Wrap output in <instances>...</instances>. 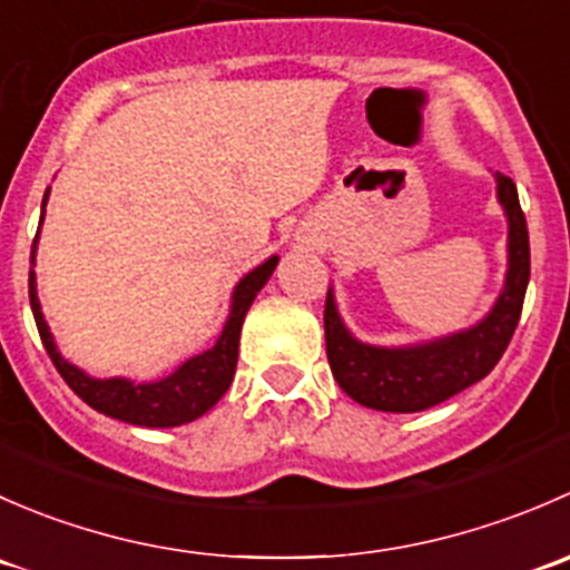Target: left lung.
<instances>
[{"mask_svg": "<svg viewBox=\"0 0 570 570\" xmlns=\"http://www.w3.org/2000/svg\"><path fill=\"white\" fill-rule=\"evenodd\" d=\"M499 204L508 212V281L497 306L480 325L419 347H370L350 336L325 297V347L333 377L355 402L375 411L413 413L474 386L499 364L513 338L530 284V234L513 178L497 174Z\"/></svg>", "mask_w": 570, "mask_h": 570, "instance_id": "8db88e82", "label": "left lung"}]
</instances>
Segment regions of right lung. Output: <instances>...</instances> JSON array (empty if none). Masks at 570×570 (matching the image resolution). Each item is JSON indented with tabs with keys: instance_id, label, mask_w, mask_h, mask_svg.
<instances>
[{
	"instance_id": "obj_1",
	"label": "right lung",
	"mask_w": 570,
	"mask_h": 570,
	"mask_svg": "<svg viewBox=\"0 0 570 570\" xmlns=\"http://www.w3.org/2000/svg\"><path fill=\"white\" fill-rule=\"evenodd\" d=\"M49 195V189H46ZM43 195V206H46ZM43 220V215H40ZM38 243V237H36ZM36 243H32L30 262H36ZM278 256L267 258L258 264L253 273L245 275L234 289L232 314H228L226 327H223L220 338L212 350L195 355L187 364H181L174 375L157 383H131L124 377H109V381H94L68 364L55 347L49 325H46L43 314H40L38 292H36V273L30 269V306L32 317H36L40 342H43L46 353H49L51 364L62 375V381L71 386V392L82 396L94 411L105 413V416L120 419V422L140 424V428H176V424H187L193 419L204 416L223 394L228 392L234 381V370H237V355H239V331H243L245 314H248L253 297L258 295L267 278L273 275Z\"/></svg>"
}]
</instances>
